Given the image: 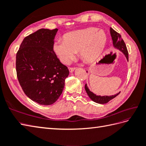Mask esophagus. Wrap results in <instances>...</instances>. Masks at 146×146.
<instances>
[{
	"instance_id": "1",
	"label": "esophagus",
	"mask_w": 146,
	"mask_h": 146,
	"mask_svg": "<svg viewBox=\"0 0 146 146\" xmlns=\"http://www.w3.org/2000/svg\"><path fill=\"white\" fill-rule=\"evenodd\" d=\"M68 69H69V71H70V73H72V72H73L74 71H75V68H71V67H70L69 68H68Z\"/></svg>"
}]
</instances>
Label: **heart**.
Here are the masks:
<instances>
[{"mask_svg":"<svg viewBox=\"0 0 146 146\" xmlns=\"http://www.w3.org/2000/svg\"><path fill=\"white\" fill-rule=\"evenodd\" d=\"M107 36L103 30L96 27L74 31L64 35L63 39H58L53 49L62 63L70 64L78 50L83 60L92 61L100 56L106 44Z\"/></svg>","mask_w":146,"mask_h":146,"instance_id":"obj_1","label":"heart"}]
</instances>
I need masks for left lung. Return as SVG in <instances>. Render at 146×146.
I'll list each match as a JSON object with an SVG mask.
<instances>
[{
	"label": "left lung",
	"mask_w": 146,
	"mask_h": 146,
	"mask_svg": "<svg viewBox=\"0 0 146 146\" xmlns=\"http://www.w3.org/2000/svg\"><path fill=\"white\" fill-rule=\"evenodd\" d=\"M110 32L111 39H112V41H113V45L114 46V48H117L121 52H122L123 54H124L125 56L126 57L127 60L129 61V54H128L127 49L126 45L125 44L124 41H123L122 38H121L120 35L118 33H117L115 31H114L112 28H111V27L110 28ZM86 72H87V71H86ZM85 88L86 92L87 93L90 98L92 101L96 102V103L100 104H104L108 103L110 100H112L113 98L116 97L120 93V92H119L118 94L114 95H111V96H100V95H96V94H94L90 90L86 84H85Z\"/></svg>",
	"instance_id": "8db88e82"
}]
</instances>
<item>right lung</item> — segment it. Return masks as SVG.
I'll return each mask as SVG.
<instances>
[{
    "label": "right lung",
    "instance_id": "right-lung-1",
    "mask_svg": "<svg viewBox=\"0 0 146 146\" xmlns=\"http://www.w3.org/2000/svg\"><path fill=\"white\" fill-rule=\"evenodd\" d=\"M58 30L41 29L26 37L16 54L17 76L22 89L40 105H49L58 100L69 75L53 51Z\"/></svg>",
    "mask_w": 146,
    "mask_h": 146
}]
</instances>
